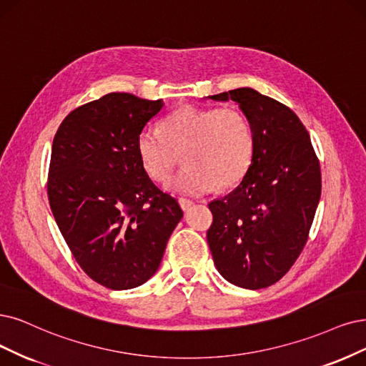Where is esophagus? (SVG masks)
Masks as SVG:
<instances>
[{
	"mask_svg": "<svg viewBox=\"0 0 366 366\" xmlns=\"http://www.w3.org/2000/svg\"><path fill=\"white\" fill-rule=\"evenodd\" d=\"M193 205H194V202L190 200V199H184V197L179 199V207H181L184 211H188Z\"/></svg>",
	"mask_w": 366,
	"mask_h": 366,
	"instance_id": "34e87169",
	"label": "esophagus"
}]
</instances>
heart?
Here are the masks:
<instances>
[{
    "label": "heart",
    "instance_id": "obj_1",
    "mask_svg": "<svg viewBox=\"0 0 366 366\" xmlns=\"http://www.w3.org/2000/svg\"><path fill=\"white\" fill-rule=\"evenodd\" d=\"M137 151L144 172L155 182L170 178L182 154L185 167L169 188L202 194L244 178L254 155V132L247 116L235 108L185 105L169 114L162 128H143Z\"/></svg>",
    "mask_w": 366,
    "mask_h": 366
}]
</instances>
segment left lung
<instances>
[{"instance_id": "8db88e82", "label": "left lung", "mask_w": 366, "mask_h": 366, "mask_svg": "<svg viewBox=\"0 0 366 366\" xmlns=\"http://www.w3.org/2000/svg\"><path fill=\"white\" fill-rule=\"evenodd\" d=\"M208 98L237 102L254 132L249 172L234 192L208 205V246L227 282L267 288L288 273L306 244L321 196L320 161L287 105L250 87Z\"/></svg>"}]
</instances>
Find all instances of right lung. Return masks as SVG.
Returning <instances> with one entry per match:
<instances>
[{"label":"right lung","instance_id":"1","mask_svg":"<svg viewBox=\"0 0 366 366\" xmlns=\"http://www.w3.org/2000/svg\"><path fill=\"white\" fill-rule=\"evenodd\" d=\"M162 105L108 93L67 114L52 142V215L84 273L110 290L140 287L155 274L184 215L137 151L140 131Z\"/></svg>","mask_w":366,"mask_h":366}]
</instances>
